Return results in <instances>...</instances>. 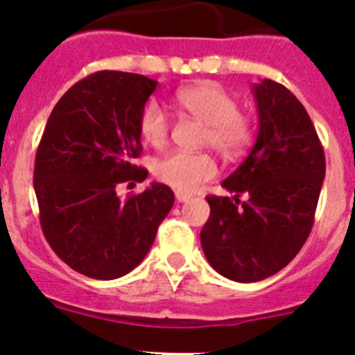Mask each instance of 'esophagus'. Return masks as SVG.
<instances>
[{
	"instance_id": "esophagus-1",
	"label": "esophagus",
	"mask_w": 355,
	"mask_h": 355,
	"mask_svg": "<svg viewBox=\"0 0 355 355\" xmlns=\"http://www.w3.org/2000/svg\"><path fill=\"white\" fill-rule=\"evenodd\" d=\"M175 199H178V202H187L190 199V196L184 192H175Z\"/></svg>"
}]
</instances>
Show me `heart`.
<instances>
[{"mask_svg": "<svg viewBox=\"0 0 355 355\" xmlns=\"http://www.w3.org/2000/svg\"><path fill=\"white\" fill-rule=\"evenodd\" d=\"M174 105L180 112L206 124L205 142L225 158L240 155L250 142L252 128L249 119L238 112L236 99L218 83L202 81L183 87L175 92ZM139 130L149 146L156 149L165 146L168 121L159 105L149 103L142 110ZM215 172V162L205 153L174 150L156 165V178L178 192H193L200 183L211 180Z\"/></svg>", "mask_w": 355, "mask_h": 355, "instance_id": "b5f03b06", "label": "heart"}]
</instances>
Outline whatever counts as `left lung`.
Masks as SVG:
<instances>
[{"label":"left lung","instance_id":"8db88e82","mask_svg":"<svg viewBox=\"0 0 355 355\" xmlns=\"http://www.w3.org/2000/svg\"><path fill=\"white\" fill-rule=\"evenodd\" d=\"M259 130L249 156L222 181L231 197H206L200 245L216 272L256 283L299 254L315 220L325 178L324 147L302 103L281 83L252 87ZM245 195L248 199L240 201Z\"/></svg>","mask_w":355,"mask_h":355}]
</instances>
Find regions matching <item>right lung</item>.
Wrapping results in <instances>:
<instances>
[{"label":"right lung","mask_w":355,"mask_h":355,"mask_svg":"<svg viewBox=\"0 0 355 355\" xmlns=\"http://www.w3.org/2000/svg\"><path fill=\"white\" fill-rule=\"evenodd\" d=\"M158 81L101 71L72 85L56 103L40 139L33 188L42 233L72 270L110 281L146 258L174 206L167 184L153 183L122 200L117 187L144 181L139 122Z\"/></svg>","instance_id":"right-lung-1"}]
</instances>
